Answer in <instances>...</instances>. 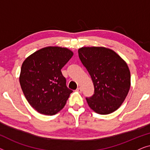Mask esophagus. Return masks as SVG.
<instances>
[{
	"mask_svg": "<svg viewBox=\"0 0 150 150\" xmlns=\"http://www.w3.org/2000/svg\"><path fill=\"white\" fill-rule=\"evenodd\" d=\"M76 91L77 92H79V93H81V92H82V89H81V87H79V88H77Z\"/></svg>",
	"mask_w": 150,
	"mask_h": 150,
	"instance_id": "1",
	"label": "esophagus"
}]
</instances>
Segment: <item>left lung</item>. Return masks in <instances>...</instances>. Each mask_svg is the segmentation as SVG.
<instances>
[{"label": "left lung", "instance_id": "obj_1", "mask_svg": "<svg viewBox=\"0 0 150 150\" xmlns=\"http://www.w3.org/2000/svg\"><path fill=\"white\" fill-rule=\"evenodd\" d=\"M79 56L94 86L93 95L86 98L89 107L101 115L114 112L124 102L130 87L126 63L104 47H83L79 50Z\"/></svg>", "mask_w": 150, "mask_h": 150}]
</instances>
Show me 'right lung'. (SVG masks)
<instances>
[{"label":"right lung","instance_id":"1","mask_svg":"<svg viewBox=\"0 0 150 150\" xmlns=\"http://www.w3.org/2000/svg\"><path fill=\"white\" fill-rule=\"evenodd\" d=\"M73 52L61 47H46L30 55L22 65L20 83L26 99L40 113L53 115L64 107L72 90L61 69Z\"/></svg>","mask_w":150,"mask_h":150}]
</instances>
